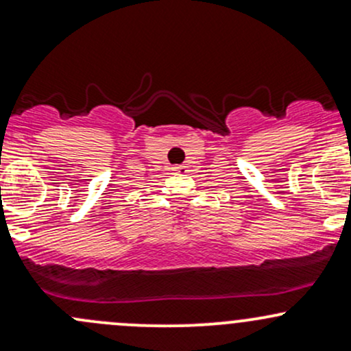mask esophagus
Segmentation results:
<instances>
[{"label":"esophagus","instance_id":"34e87169","mask_svg":"<svg viewBox=\"0 0 351 351\" xmlns=\"http://www.w3.org/2000/svg\"><path fill=\"white\" fill-rule=\"evenodd\" d=\"M176 171L179 172V174H186L187 171H189V169H187V165L186 164H182V165H176Z\"/></svg>","mask_w":351,"mask_h":351}]
</instances>
